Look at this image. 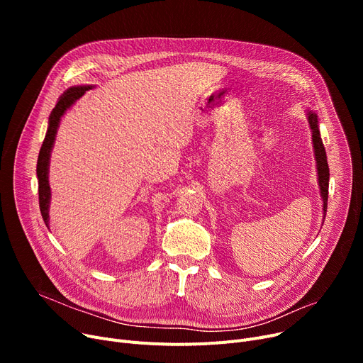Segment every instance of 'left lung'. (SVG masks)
I'll return each instance as SVG.
<instances>
[{
	"instance_id": "left-lung-1",
	"label": "left lung",
	"mask_w": 363,
	"mask_h": 363,
	"mask_svg": "<svg viewBox=\"0 0 363 363\" xmlns=\"http://www.w3.org/2000/svg\"><path fill=\"white\" fill-rule=\"evenodd\" d=\"M308 121L312 129V141L315 148V157H316V167H318V179L320 196L323 201V212L327 213V201H328V184H330V167L327 162V152L325 147L320 140V132L318 128V116L313 111H308Z\"/></svg>"
}]
</instances>
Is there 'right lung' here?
Returning a JSON list of instances; mask_svg holds the SVG:
<instances>
[{
  "mask_svg": "<svg viewBox=\"0 0 363 363\" xmlns=\"http://www.w3.org/2000/svg\"><path fill=\"white\" fill-rule=\"evenodd\" d=\"M91 89V85L88 86H72L69 88L62 97L57 101L55 107L52 108L50 114V121H48V129H47V135L43 143V147L40 150V156H38V163H36V177H38V194H40V208H41V215L48 226V207H50V199H51V189L48 184V164H50V155H51V148L55 140V133L57 128H59L60 119L66 110L76 101L81 99L85 94V91Z\"/></svg>",
  "mask_w": 363,
  "mask_h": 363,
  "instance_id": "obj_1",
  "label": "right lung"
}]
</instances>
